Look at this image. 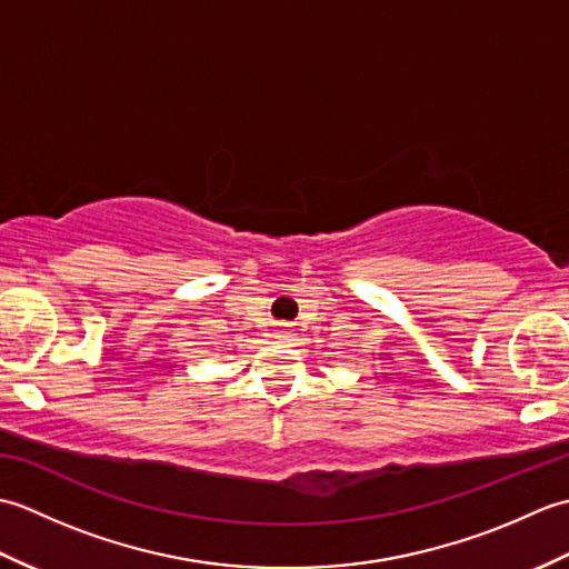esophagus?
I'll use <instances>...</instances> for the list:
<instances>
[{
    "instance_id": "esophagus-1",
    "label": "esophagus",
    "mask_w": 569,
    "mask_h": 569,
    "mask_svg": "<svg viewBox=\"0 0 569 569\" xmlns=\"http://www.w3.org/2000/svg\"><path fill=\"white\" fill-rule=\"evenodd\" d=\"M288 337H291V332H288V328H278V330H276V340H278V342H286Z\"/></svg>"
}]
</instances>
